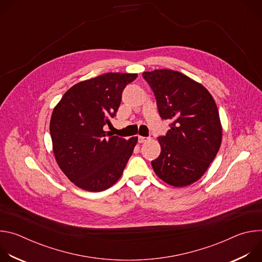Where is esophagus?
<instances>
[{
    "label": "esophagus",
    "instance_id": "1",
    "mask_svg": "<svg viewBox=\"0 0 262 262\" xmlns=\"http://www.w3.org/2000/svg\"><path fill=\"white\" fill-rule=\"evenodd\" d=\"M149 139V137H142V136H139L138 137V141H139V143H144V142H146V141H148Z\"/></svg>",
    "mask_w": 262,
    "mask_h": 262
}]
</instances>
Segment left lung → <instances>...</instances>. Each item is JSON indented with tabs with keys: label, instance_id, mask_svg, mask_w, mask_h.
I'll list each match as a JSON object with an SVG mask.
<instances>
[{
	"label": "left lung",
	"instance_id": "1",
	"mask_svg": "<svg viewBox=\"0 0 262 262\" xmlns=\"http://www.w3.org/2000/svg\"><path fill=\"white\" fill-rule=\"evenodd\" d=\"M152 89L159 114L171 120L159 137L161 155L151 162L156 174L173 186L197 181L214 160L222 142L216 104L201 84L170 69L143 72Z\"/></svg>",
	"mask_w": 262,
	"mask_h": 262
}]
</instances>
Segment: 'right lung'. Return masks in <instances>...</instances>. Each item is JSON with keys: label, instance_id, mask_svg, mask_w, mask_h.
Segmentation results:
<instances>
[{"label": "right lung", "instance_id": "add662e5", "mask_svg": "<svg viewBox=\"0 0 262 262\" xmlns=\"http://www.w3.org/2000/svg\"><path fill=\"white\" fill-rule=\"evenodd\" d=\"M137 73L107 72L72 86L55 106L50 124L56 161L79 188L101 192L122 175L138 137L125 140L103 126L114 118Z\"/></svg>", "mask_w": 262, "mask_h": 262}]
</instances>
